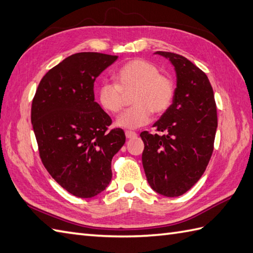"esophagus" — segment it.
I'll list each match as a JSON object with an SVG mask.
<instances>
[{"mask_svg": "<svg viewBox=\"0 0 253 253\" xmlns=\"http://www.w3.org/2000/svg\"><path fill=\"white\" fill-rule=\"evenodd\" d=\"M125 135H126V138H128V139H133V138H136L138 136L137 132L129 131V130H126L125 131Z\"/></svg>", "mask_w": 253, "mask_h": 253, "instance_id": "34e87169", "label": "esophagus"}]
</instances>
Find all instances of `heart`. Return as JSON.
Masks as SVG:
<instances>
[{
    "label": "heart",
    "instance_id": "obj_1",
    "mask_svg": "<svg viewBox=\"0 0 253 253\" xmlns=\"http://www.w3.org/2000/svg\"><path fill=\"white\" fill-rule=\"evenodd\" d=\"M114 84L103 83L98 90L100 106L110 114H117L124 106V94L131 93L133 104L116 120L125 129H136L151 120L152 113L162 114L171 104L175 87L158 67L144 60H132L113 74Z\"/></svg>",
    "mask_w": 253,
    "mask_h": 253
}]
</instances>
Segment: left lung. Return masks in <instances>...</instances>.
Masks as SVG:
<instances>
[{
	"mask_svg": "<svg viewBox=\"0 0 253 253\" xmlns=\"http://www.w3.org/2000/svg\"><path fill=\"white\" fill-rule=\"evenodd\" d=\"M176 72L170 104L153 127L164 135L142 131V165L149 185L165 197L184 195L200 179L211 159L217 128L212 85L200 68L176 53L158 51Z\"/></svg>",
	"mask_w": 253,
	"mask_h": 253,
	"instance_id": "left-lung-1",
	"label": "left lung"
}]
</instances>
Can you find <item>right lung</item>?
I'll return each instance as SVG.
<instances>
[{
    "label": "right lung",
    "mask_w": 253,
    "mask_h": 253,
    "mask_svg": "<svg viewBox=\"0 0 253 253\" xmlns=\"http://www.w3.org/2000/svg\"><path fill=\"white\" fill-rule=\"evenodd\" d=\"M116 55L82 52L47 72L31 105V124L44 168L78 198H92L112 179V159L126 137L94 101L96 77Z\"/></svg>",
    "instance_id": "obj_1"
}]
</instances>
